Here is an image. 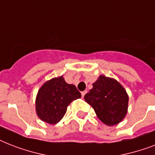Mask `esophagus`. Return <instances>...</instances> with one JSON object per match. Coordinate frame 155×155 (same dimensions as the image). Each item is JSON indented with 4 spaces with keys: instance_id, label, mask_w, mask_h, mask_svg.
I'll return each mask as SVG.
<instances>
[{
    "instance_id": "1",
    "label": "esophagus",
    "mask_w": 155,
    "mask_h": 155,
    "mask_svg": "<svg viewBox=\"0 0 155 155\" xmlns=\"http://www.w3.org/2000/svg\"><path fill=\"white\" fill-rule=\"evenodd\" d=\"M86 93H87V91H86V90H85V91H82V92H81V96H82V97L85 96V94H86Z\"/></svg>"
}]
</instances>
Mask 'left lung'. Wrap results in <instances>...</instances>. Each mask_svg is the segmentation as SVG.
I'll use <instances>...</instances> for the list:
<instances>
[{
    "label": "left lung",
    "mask_w": 155,
    "mask_h": 155,
    "mask_svg": "<svg viewBox=\"0 0 155 155\" xmlns=\"http://www.w3.org/2000/svg\"><path fill=\"white\" fill-rule=\"evenodd\" d=\"M84 98L94 110L99 119L107 126L118 124L127 115L128 94L114 78L100 75Z\"/></svg>",
    "instance_id": "8db88e82"
}]
</instances>
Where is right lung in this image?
<instances>
[{
    "label": "right lung",
    "mask_w": 155,
    "mask_h": 155,
    "mask_svg": "<svg viewBox=\"0 0 155 155\" xmlns=\"http://www.w3.org/2000/svg\"><path fill=\"white\" fill-rule=\"evenodd\" d=\"M81 97L76 86L66 83L62 76L52 78L38 90L36 97L37 114L43 122L56 124L62 119L67 106Z\"/></svg>",
    "instance_id": "add662e5"
}]
</instances>
